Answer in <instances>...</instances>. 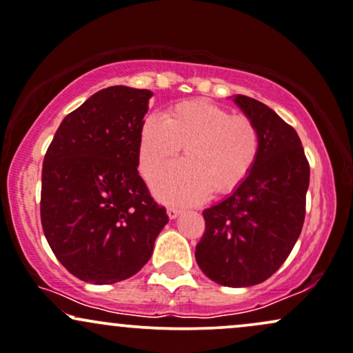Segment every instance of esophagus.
<instances>
[{"instance_id":"obj_1","label":"esophagus","mask_w":353,"mask_h":353,"mask_svg":"<svg viewBox=\"0 0 353 353\" xmlns=\"http://www.w3.org/2000/svg\"><path fill=\"white\" fill-rule=\"evenodd\" d=\"M166 213H168L170 220H175L176 216H180L181 210H180V208H176V207H168V210H166Z\"/></svg>"}]
</instances>
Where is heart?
I'll return each instance as SVG.
<instances>
[{
    "instance_id": "1",
    "label": "heart",
    "mask_w": 353,
    "mask_h": 353,
    "mask_svg": "<svg viewBox=\"0 0 353 353\" xmlns=\"http://www.w3.org/2000/svg\"><path fill=\"white\" fill-rule=\"evenodd\" d=\"M140 170L146 178L172 163L183 148V163L153 180V192L168 203H193L240 187L260 155V133L247 117L205 100L170 106L163 120L150 114L140 126Z\"/></svg>"
}]
</instances>
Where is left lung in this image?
<instances>
[{"label": "left lung", "mask_w": 353, "mask_h": 353, "mask_svg": "<svg viewBox=\"0 0 353 353\" xmlns=\"http://www.w3.org/2000/svg\"><path fill=\"white\" fill-rule=\"evenodd\" d=\"M232 100L259 128L260 155L240 187L203 210L195 259L210 280L239 288L265 282L290 255L303 227L310 166L299 134L272 108L243 94Z\"/></svg>", "instance_id": "8db88e82"}]
</instances>
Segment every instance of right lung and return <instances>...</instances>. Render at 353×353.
I'll return each instance as SVG.
<instances>
[{"instance_id": "obj_1", "label": "right lung", "mask_w": 353, "mask_h": 353, "mask_svg": "<svg viewBox=\"0 0 353 353\" xmlns=\"http://www.w3.org/2000/svg\"><path fill=\"white\" fill-rule=\"evenodd\" d=\"M150 90L110 86L66 114L43 161L41 225L59 263L94 285L143 268L168 223L138 175Z\"/></svg>"}]
</instances>
